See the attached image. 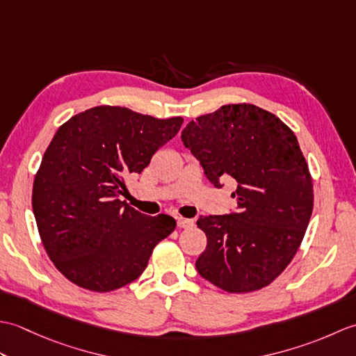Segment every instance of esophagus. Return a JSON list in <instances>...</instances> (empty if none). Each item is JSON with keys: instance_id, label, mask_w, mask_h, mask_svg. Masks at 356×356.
Masks as SVG:
<instances>
[{"instance_id": "34e87169", "label": "esophagus", "mask_w": 356, "mask_h": 356, "mask_svg": "<svg viewBox=\"0 0 356 356\" xmlns=\"http://www.w3.org/2000/svg\"><path fill=\"white\" fill-rule=\"evenodd\" d=\"M194 225L193 220H190V218H184V217H179L177 218V228H191V226Z\"/></svg>"}]
</instances>
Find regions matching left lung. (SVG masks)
I'll list each match as a JSON object with an SVG mask.
<instances>
[{
    "label": "left lung",
    "instance_id": "obj_1",
    "mask_svg": "<svg viewBox=\"0 0 356 356\" xmlns=\"http://www.w3.org/2000/svg\"><path fill=\"white\" fill-rule=\"evenodd\" d=\"M182 140L211 184H236L237 211L199 217L208 243L195 269L231 293L270 284L297 254L314 209L312 177L293 131L252 104H231L191 120Z\"/></svg>",
    "mask_w": 356,
    "mask_h": 356
}]
</instances>
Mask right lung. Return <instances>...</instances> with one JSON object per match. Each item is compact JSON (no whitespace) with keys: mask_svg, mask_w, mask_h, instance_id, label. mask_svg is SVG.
I'll use <instances>...</instances> for the list:
<instances>
[{"mask_svg":"<svg viewBox=\"0 0 356 356\" xmlns=\"http://www.w3.org/2000/svg\"><path fill=\"white\" fill-rule=\"evenodd\" d=\"M182 122L101 105L58 128L35 176L32 207L45 251L72 283L110 292L134 282L176 228L172 217L145 216L119 197L125 179L142 172Z\"/></svg>","mask_w":356,"mask_h":356,"instance_id":"add662e5","label":"right lung"}]
</instances>
